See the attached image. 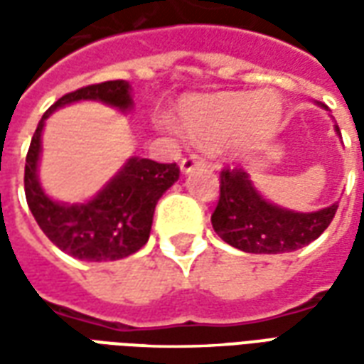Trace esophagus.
<instances>
[{"instance_id":"obj_1","label":"esophagus","mask_w":364,"mask_h":364,"mask_svg":"<svg viewBox=\"0 0 364 364\" xmlns=\"http://www.w3.org/2000/svg\"><path fill=\"white\" fill-rule=\"evenodd\" d=\"M200 164H205V158H203V154L198 150L189 151L185 158L181 159V171H191L193 167L200 166Z\"/></svg>"}]
</instances>
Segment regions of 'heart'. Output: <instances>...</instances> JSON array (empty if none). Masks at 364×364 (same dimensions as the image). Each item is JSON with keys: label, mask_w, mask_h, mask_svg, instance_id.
Masks as SVG:
<instances>
[{"label": "heart", "mask_w": 364, "mask_h": 364, "mask_svg": "<svg viewBox=\"0 0 364 364\" xmlns=\"http://www.w3.org/2000/svg\"><path fill=\"white\" fill-rule=\"evenodd\" d=\"M281 97L273 90L195 99L183 107L185 127L206 138L234 134L240 148L259 146L273 134L281 119Z\"/></svg>", "instance_id": "obj_1"}]
</instances>
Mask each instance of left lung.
I'll use <instances>...</instances> for the list:
<instances>
[{
  "label": "left lung",
  "instance_id": "8db88e82",
  "mask_svg": "<svg viewBox=\"0 0 364 364\" xmlns=\"http://www.w3.org/2000/svg\"><path fill=\"white\" fill-rule=\"evenodd\" d=\"M339 132V128L336 127ZM364 169V164H363ZM337 205L302 214L273 206L253 189L242 167H222L220 197L210 222L214 232L245 253H284L304 247L328 228Z\"/></svg>",
  "mask_w": 364,
  "mask_h": 364
}]
</instances>
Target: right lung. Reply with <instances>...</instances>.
I'll list each match as a JSON object with an SVG mask.
<instances>
[{
  "instance_id": "right-lung-1",
  "label": "right lung",
  "mask_w": 364,
  "mask_h": 364,
  "mask_svg": "<svg viewBox=\"0 0 364 364\" xmlns=\"http://www.w3.org/2000/svg\"><path fill=\"white\" fill-rule=\"evenodd\" d=\"M80 99H97L128 109L130 85L124 80L93 83L66 93L38 122L25 161V197L36 224L52 244L83 261H114L128 257L146 245L159 197L179 179L177 164L132 158L124 169L85 205H60L46 197L36 181L44 120L54 109Z\"/></svg>"
}]
</instances>
